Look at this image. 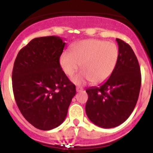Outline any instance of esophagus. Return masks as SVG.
I'll list each match as a JSON object with an SVG mask.
<instances>
[{"label": "esophagus", "mask_w": 153, "mask_h": 153, "mask_svg": "<svg viewBox=\"0 0 153 153\" xmlns=\"http://www.w3.org/2000/svg\"><path fill=\"white\" fill-rule=\"evenodd\" d=\"M76 92H80L82 91V90H83L82 87H79V86H76Z\"/></svg>", "instance_id": "obj_1"}]
</instances>
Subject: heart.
Segmentation results:
<instances>
[{"instance_id": "obj_1", "label": "heart", "mask_w": 153, "mask_h": 153, "mask_svg": "<svg viewBox=\"0 0 153 153\" xmlns=\"http://www.w3.org/2000/svg\"><path fill=\"white\" fill-rule=\"evenodd\" d=\"M118 58V47L113 43L85 40L74 44L72 53L64 51L60 57V65L68 76H72L81 65L83 70L72 78L76 84L83 85L88 81L100 83L113 74Z\"/></svg>"}]
</instances>
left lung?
Instances as JSON below:
<instances>
[{
  "instance_id": "obj_1",
  "label": "left lung",
  "mask_w": 153,
  "mask_h": 153,
  "mask_svg": "<svg viewBox=\"0 0 153 153\" xmlns=\"http://www.w3.org/2000/svg\"><path fill=\"white\" fill-rule=\"evenodd\" d=\"M119 58L109 79L99 86L86 89V113L93 123L105 129L118 126L132 113L137 102L141 73L130 46L117 38Z\"/></svg>"
}]
</instances>
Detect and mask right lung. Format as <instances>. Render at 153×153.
Listing matches in <instances>:
<instances>
[{"mask_svg":"<svg viewBox=\"0 0 153 153\" xmlns=\"http://www.w3.org/2000/svg\"><path fill=\"white\" fill-rule=\"evenodd\" d=\"M65 42L60 36L34 38L19 51L12 85L21 114L33 126L51 130L66 119L76 86L60 65Z\"/></svg>","mask_w":153,"mask_h":153,"instance_id":"add662e5","label":"right lung"}]
</instances>
